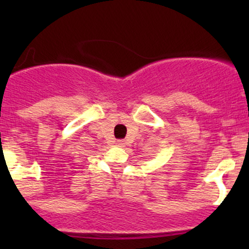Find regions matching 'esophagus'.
Returning <instances> with one entry per match:
<instances>
[{
    "label": "esophagus",
    "instance_id": "obj_1",
    "mask_svg": "<svg viewBox=\"0 0 249 249\" xmlns=\"http://www.w3.org/2000/svg\"><path fill=\"white\" fill-rule=\"evenodd\" d=\"M118 145L119 146H123L124 145V141H118Z\"/></svg>",
    "mask_w": 249,
    "mask_h": 249
}]
</instances>
